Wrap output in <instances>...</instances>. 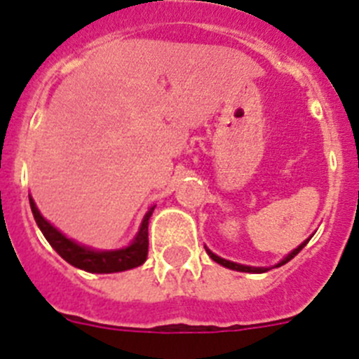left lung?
<instances>
[{"mask_svg":"<svg viewBox=\"0 0 359 359\" xmlns=\"http://www.w3.org/2000/svg\"><path fill=\"white\" fill-rule=\"evenodd\" d=\"M309 239H311V237H309ZM309 239H307V241H304V243L300 244V246H298V248H294L293 252L290 253V255H287V257H284V259H282V261L278 262L277 266H275V268H278V266H282V264H286V262H290L291 259H293V257L297 255V253L300 252V250H302L304 246H306L307 243H309ZM207 253H208V255H210V259H212V261H215V262H217V264L224 266V268L236 269V271H246V273H264V271H268V268H253V266H244V264H237V262H231V261H226V259H221V257H217V255H215V253H212L210 250H208V248H207Z\"/></svg>","mask_w":359,"mask_h":359,"instance_id":"left-lung-1","label":"left lung"}]
</instances>
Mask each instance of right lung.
<instances>
[{"label": "right lung", "instance_id": "obj_1", "mask_svg": "<svg viewBox=\"0 0 359 359\" xmlns=\"http://www.w3.org/2000/svg\"><path fill=\"white\" fill-rule=\"evenodd\" d=\"M30 198V196H28ZM30 208L34 219H36L37 226L41 228L43 236L46 237L52 248L55 250L59 255L65 259L66 262H69L72 266L79 269H84V271H90V273H116V271H126V269L136 268V266H142L147 259L149 252V217L152 215L154 207L149 208L147 214L144 215L140 224V230L136 233V237L133 239V243L129 244L128 248L120 250H91L88 246H82V244L75 243V241L68 239L66 236H62L61 231L57 230L55 226L46 221V219L41 215V212L37 210L36 203L30 198Z\"/></svg>", "mask_w": 359, "mask_h": 359}]
</instances>
